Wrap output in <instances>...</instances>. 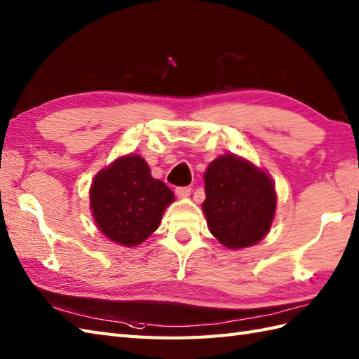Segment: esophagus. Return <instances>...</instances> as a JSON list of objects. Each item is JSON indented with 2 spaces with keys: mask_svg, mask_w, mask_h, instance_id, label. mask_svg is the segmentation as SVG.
<instances>
[{
  "mask_svg": "<svg viewBox=\"0 0 359 359\" xmlns=\"http://www.w3.org/2000/svg\"><path fill=\"white\" fill-rule=\"evenodd\" d=\"M176 194L180 198H185L191 194V188L189 187H179V188H176Z\"/></svg>",
  "mask_w": 359,
  "mask_h": 359,
  "instance_id": "obj_1",
  "label": "esophagus"
}]
</instances>
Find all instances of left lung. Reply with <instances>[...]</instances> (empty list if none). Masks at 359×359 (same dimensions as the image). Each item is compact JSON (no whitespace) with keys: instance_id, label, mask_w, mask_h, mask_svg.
<instances>
[{"instance_id":"1","label":"left lung","mask_w":359,"mask_h":359,"mask_svg":"<svg viewBox=\"0 0 359 359\" xmlns=\"http://www.w3.org/2000/svg\"><path fill=\"white\" fill-rule=\"evenodd\" d=\"M203 179L208 228L222 245L248 248L268 234L277 208L268 172L238 156L224 154L210 163Z\"/></svg>"}]
</instances>
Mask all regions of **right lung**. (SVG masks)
Instances as JSON below:
<instances>
[{"instance_id": "1", "label": "right lung", "mask_w": 359, "mask_h": 359, "mask_svg": "<svg viewBox=\"0 0 359 359\" xmlns=\"http://www.w3.org/2000/svg\"><path fill=\"white\" fill-rule=\"evenodd\" d=\"M174 200L162 180L151 177L137 154L122 156L99 171L90 188V208L102 234L122 246H137L159 228Z\"/></svg>"}]
</instances>
